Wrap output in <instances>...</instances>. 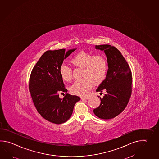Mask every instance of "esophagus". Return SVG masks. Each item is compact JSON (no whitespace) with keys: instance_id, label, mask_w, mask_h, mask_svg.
Instances as JSON below:
<instances>
[{"instance_id":"esophagus-1","label":"esophagus","mask_w":159,"mask_h":159,"mask_svg":"<svg viewBox=\"0 0 159 159\" xmlns=\"http://www.w3.org/2000/svg\"><path fill=\"white\" fill-rule=\"evenodd\" d=\"M89 97H81V98L82 100H88L89 99Z\"/></svg>"}]
</instances>
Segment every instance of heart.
Listing matches in <instances>:
<instances>
[{
    "instance_id": "b5f03b06",
    "label": "heart",
    "mask_w": 159,
    "mask_h": 159,
    "mask_svg": "<svg viewBox=\"0 0 159 159\" xmlns=\"http://www.w3.org/2000/svg\"><path fill=\"white\" fill-rule=\"evenodd\" d=\"M75 67L83 68V79L75 81L70 87L72 93L85 96L88 93L95 83H100L105 78L108 68V62L105 55L102 54H95L86 52H79L71 60ZM59 74L63 80L70 81L72 79V69L65 64L61 65Z\"/></svg>"
}]
</instances>
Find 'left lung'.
<instances>
[{
	"instance_id": "1",
	"label": "left lung",
	"mask_w": 159,
	"mask_h": 159,
	"mask_svg": "<svg viewBox=\"0 0 159 159\" xmlns=\"http://www.w3.org/2000/svg\"><path fill=\"white\" fill-rule=\"evenodd\" d=\"M96 49L104 50L109 68L106 78L96 89L100 94L104 90L107 93L100 97V105L93 112L100 118L109 120L126 107L132 93V74L126 59L116 47L101 45L96 46Z\"/></svg>"
}]
</instances>
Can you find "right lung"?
<instances>
[{
	"instance_id": "right-lung-1",
	"label": "right lung",
	"mask_w": 159,
	"mask_h": 159,
	"mask_svg": "<svg viewBox=\"0 0 159 159\" xmlns=\"http://www.w3.org/2000/svg\"><path fill=\"white\" fill-rule=\"evenodd\" d=\"M75 50L46 51L34 66L30 76L29 89L33 104L40 115L52 123L66 122L71 116L75 105L80 100L79 96L68 93L63 99L58 96L59 93L67 92L59 67Z\"/></svg>"
}]
</instances>
